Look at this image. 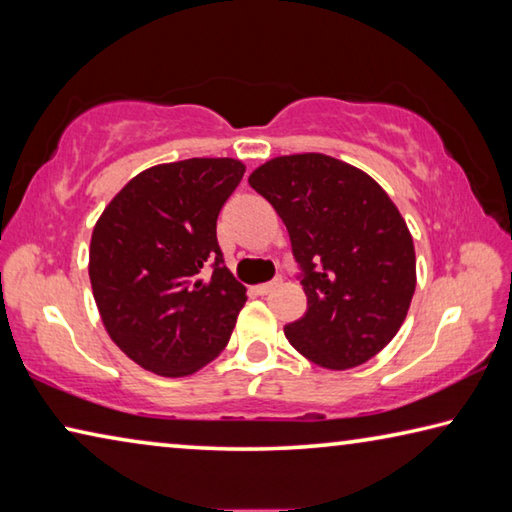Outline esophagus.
<instances>
[{"label":"esophagus","instance_id":"1","mask_svg":"<svg viewBox=\"0 0 512 512\" xmlns=\"http://www.w3.org/2000/svg\"><path fill=\"white\" fill-rule=\"evenodd\" d=\"M277 287H280V280H273V282H266V284H257L255 293H257V296H266V293L275 291Z\"/></svg>","mask_w":512,"mask_h":512}]
</instances>
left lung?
Wrapping results in <instances>:
<instances>
[{"mask_svg":"<svg viewBox=\"0 0 512 512\" xmlns=\"http://www.w3.org/2000/svg\"><path fill=\"white\" fill-rule=\"evenodd\" d=\"M287 225L307 311L284 327L329 370L366 363L393 341L415 291L411 232L368 173L323 153L282 155L248 178Z\"/></svg>","mask_w":512,"mask_h":512,"instance_id":"1","label":"left lung"}]
</instances>
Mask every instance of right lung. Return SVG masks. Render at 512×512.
Segmentation results:
<instances>
[{
  "label": "right lung",
  "instance_id": "1",
  "mask_svg": "<svg viewBox=\"0 0 512 512\" xmlns=\"http://www.w3.org/2000/svg\"><path fill=\"white\" fill-rule=\"evenodd\" d=\"M244 171L232 158L158 164L137 173L94 225V300L110 339L144 370L192 375L228 345L246 287L223 266L216 219Z\"/></svg>",
  "mask_w": 512,
  "mask_h": 512
}]
</instances>
